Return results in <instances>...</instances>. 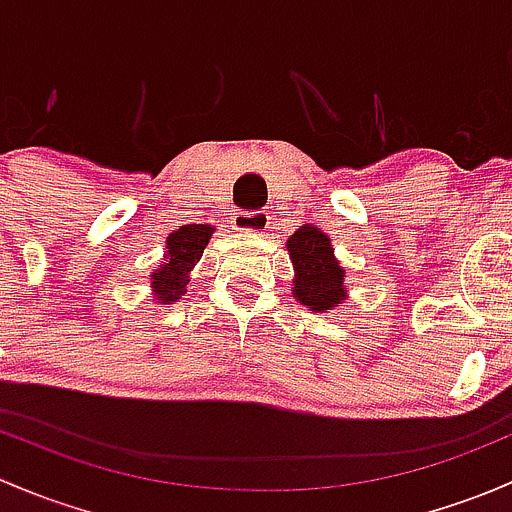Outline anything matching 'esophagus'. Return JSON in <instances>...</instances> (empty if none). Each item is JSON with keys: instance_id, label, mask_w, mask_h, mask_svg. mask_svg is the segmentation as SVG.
I'll return each mask as SVG.
<instances>
[{"instance_id": "34e87169", "label": "esophagus", "mask_w": 512, "mask_h": 512, "mask_svg": "<svg viewBox=\"0 0 512 512\" xmlns=\"http://www.w3.org/2000/svg\"><path fill=\"white\" fill-rule=\"evenodd\" d=\"M231 226L241 234H266L268 226H271V217L266 212H239Z\"/></svg>"}]
</instances>
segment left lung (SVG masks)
Returning a JSON list of instances; mask_svg holds the SVG:
<instances>
[{
	"label": "left lung",
	"instance_id": "left-lung-1",
	"mask_svg": "<svg viewBox=\"0 0 512 512\" xmlns=\"http://www.w3.org/2000/svg\"><path fill=\"white\" fill-rule=\"evenodd\" d=\"M293 263V298L313 313H330L347 300L345 268L335 258L330 236L313 224L295 229L286 241Z\"/></svg>",
	"mask_w": 512,
	"mask_h": 512
}]
</instances>
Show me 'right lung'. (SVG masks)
Segmentation results:
<instances>
[{
	"label": "right lung",
	"mask_w": 512,
	"mask_h": 512,
	"mask_svg": "<svg viewBox=\"0 0 512 512\" xmlns=\"http://www.w3.org/2000/svg\"><path fill=\"white\" fill-rule=\"evenodd\" d=\"M214 226L209 224H184L172 231L165 241V256L160 266L150 273L152 300L170 305L187 293L189 273L194 271L197 261L207 249Z\"/></svg>",
	"instance_id": "1"
}]
</instances>
